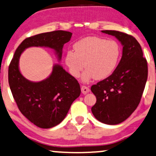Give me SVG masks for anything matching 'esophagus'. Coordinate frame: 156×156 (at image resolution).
Returning a JSON list of instances; mask_svg holds the SVG:
<instances>
[{
    "label": "esophagus",
    "instance_id": "obj_1",
    "mask_svg": "<svg viewBox=\"0 0 156 156\" xmlns=\"http://www.w3.org/2000/svg\"><path fill=\"white\" fill-rule=\"evenodd\" d=\"M90 89L88 87H87V86H82V92L83 93V94H87V93H88V92H90Z\"/></svg>",
    "mask_w": 156,
    "mask_h": 156
}]
</instances>
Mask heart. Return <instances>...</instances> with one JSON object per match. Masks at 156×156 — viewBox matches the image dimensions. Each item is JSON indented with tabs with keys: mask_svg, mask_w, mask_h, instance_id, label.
Masks as SVG:
<instances>
[{
	"mask_svg": "<svg viewBox=\"0 0 156 156\" xmlns=\"http://www.w3.org/2000/svg\"><path fill=\"white\" fill-rule=\"evenodd\" d=\"M74 50L66 51L65 63L70 74L75 78L80 76L85 67L82 75L84 82L93 78L101 80L108 77L116 68L120 56L118 42L97 36L79 40L74 44Z\"/></svg>",
	"mask_w": 156,
	"mask_h": 156,
	"instance_id": "obj_1",
	"label": "heart"
}]
</instances>
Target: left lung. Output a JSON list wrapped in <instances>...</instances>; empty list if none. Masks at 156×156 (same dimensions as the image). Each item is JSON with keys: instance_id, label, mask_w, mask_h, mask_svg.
<instances>
[{"instance_id": "obj_1", "label": "left lung", "mask_w": 156, "mask_h": 156, "mask_svg": "<svg viewBox=\"0 0 156 156\" xmlns=\"http://www.w3.org/2000/svg\"><path fill=\"white\" fill-rule=\"evenodd\" d=\"M102 32L121 42L122 56L110 76L91 87L97 98L92 112L100 122L117 125L128 118L138 106L146 84L147 64L140 44L133 36L112 30Z\"/></svg>"}]
</instances>
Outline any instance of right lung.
Here are the masks:
<instances>
[{"label": "right lung", "instance_id": "1", "mask_svg": "<svg viewBox=\"0 0 156 156\" xmlns=\"http://www.w3.org/2000/svg\"><path fill=\"white\" fill-rule=\"evenodd\" d=\"M69 31H54L26 38L16 50L9 67V83L19 110L41 128H51L64 120L72 102L80 95L77 80L60 65H54L49 77L39 82L27 80L20 73L19 57L30 46H47L61 59L64 44L69 41Z\"/></svg>", "mask_w": 156, "mask_h": 156}]
</instances>
